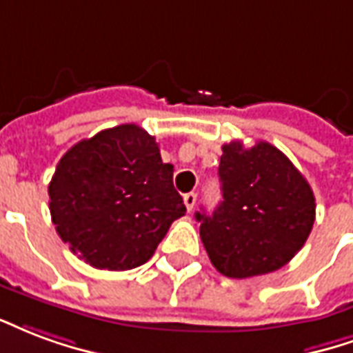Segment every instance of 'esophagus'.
Returning a JSON list of instances; mask_svg holds the SVG:
<instances>
[{"label": "esophagus", "mask_w": 353, "mask_h": 353, "mask_svg": "<svg viewBox=\"0 0 353 353\" xmlns=\"http://www.w3.org/2000/svg\"><path fill=\"white\" fill-rule=\"evenodd\" d=\"M195 201H197V194H194V192H190V194L184 195V205H186L188 210H194Z\"/></svg>", "instance_id": "esophagus-1"}]
</instances>
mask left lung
<instances>
[{"label": "left lung", "instance_id": "left-lung-1", "mask_svg": "<svg viewBox=\"0 0 353 353\" xmlns=\"http://www.w3.org/2000/svg\"><path fill=\"white\" fill-rule=\"evenodd\" d=\"M223 201L212 216L197 212L210 263L230 279L279 271L303 248L316 218L312 188L271 143L222 146Z\"/></svg>", "mask_w": 353, "mask_h": 353}]
</instances>
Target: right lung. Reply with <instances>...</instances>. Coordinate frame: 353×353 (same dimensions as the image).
<instances>
[{
	"label": "right lung",
	"mask_w": 353,
	"mask_h": 353,
	"mask_svg": "<svg viewBox=\"0 0 353 353\" xmlns=\"http://www.w3.org/2000/svg\"><path fill=\"white\" fill-rule=\"evenodd\" d=\"M58 235L95 269L146 263L186 207L156 139L135 123L99 131L71 146L50 184Z\"/></svg>",
	"instance_id": "right-lung-1"
}]
</instances>
